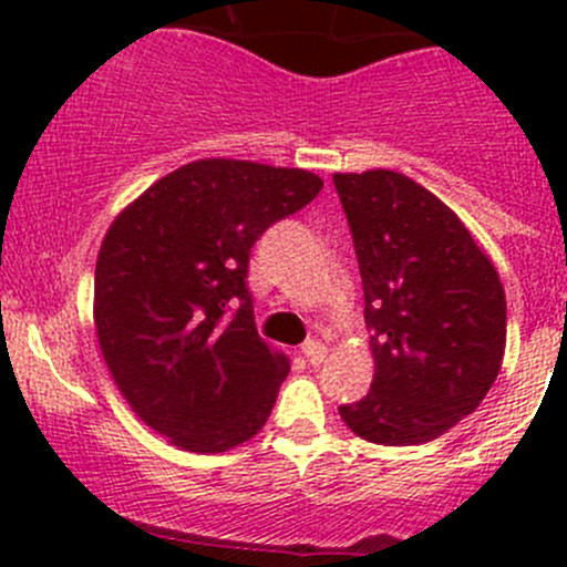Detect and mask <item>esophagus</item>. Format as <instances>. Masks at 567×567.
Listing matches in <instances>:
<instances>
[{"instance_id":"1","label":"esophagus","mask_w":567,"mask_h":567,"mask_svg":"<svg viewBox=\"0 0 567 567\" xmlns=\"http://www.w3.org/2000/svg\"><path fill=\"white\" fill-rule=\"evenodd\" d=\"M301 353L307 357V362L316 364V368H318V364L323 362L326 357H329V348H326L320 340H307L305 346H301Z\"/></svg>"}]
</instances>
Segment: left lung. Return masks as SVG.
Returning <instances> with one entry per match:
<instances>
[{
  "instance_id": "obj_1",
  "label": "left lung",
  "mask_w": 567,
  "mask_h": 567,
  "mask_svg": "<svg viewBox=\"0 0 567 567\" xmlns=\"http://www.w3.org/2000/svg\"><path fill=\"white\" fill-rule=\"evenodd\" d=\"M357 249L370 392L340 405L357 436L386 447L433 442L472 414L505 357L507 305L494 262L453 208L392 169L337 173Z\"/></svg>"
}]
</instances>
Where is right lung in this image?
Segmentation results:
<instances>
[{
	"label": "right lung",
	"instance_id": "1",
	"mask_svg": "<svg viewBox=\"0 0 567 567\" xmlns=\"http://www.w3.org/2000/svg\"><path fill=\"white\" fill-rule=\"evenodd\" d=\"M307 169L199 158L153 183L109 227L93 318L114 384L188 453L249 442L288 375L255 329L249 251L318 197Z\"/></svg>",
	"mask_w": 567,
	"mask_h": 567
}]
</instances>
